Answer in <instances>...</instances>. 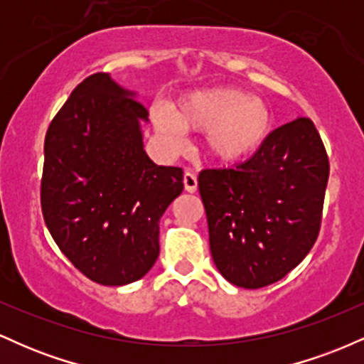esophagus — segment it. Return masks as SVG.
<instances>
[{
    "mask_svg": "<svg viewBox=\"0 0 364 364\" xmlns=\"http://www.w3.org/2000/svg\"><path fill=\"white\" fill-rule=\"evenodd\" d=\"M183 183H185V190L188 193H195L196 188H198V181H196V176L193 173H185V176H183Z\"/></svg>",
    "mask_w": 364,
    "mask_h": 364,
    "instance_id": "34e87169",
    "label": "esophagus"
}]
</instances>
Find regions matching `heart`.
I'll use <instances>...</instances> for the list:
<instances>
[{
    "mask_svg": "<svg viewBox=\"0 0 364 364\" xmlns=\"http://www.w3.org/2000/svg\"><path fill=\"white\" fill-rule=\"evenodd\" d=\"M152 127L169 147L181 145L183 132L203 133L207 156L219 164L248 161L270 139L274 111L262 95L228 85L186 92L173 107L154 106Z\"/></svg>",
    "mask_w": 364,
    "mask_h": 364,
    "instance_id": "obj_1",
    "label": "heart"
}]
</instances>
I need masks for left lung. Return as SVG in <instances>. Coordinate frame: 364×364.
<instances>
[{
  "label": "left lung",
  "instance_id": "1",
  "mask_svg": "<svg viewBox=\"0 0 364 364\" xmlns=\"http://www.w3.org/2000/svg\"><path fill=\"white\" fill-rule=\"evenodd\" d=\"M328 169L315 124L298 118L248 161L200 173L210 253L225 281L258 289L301 263L318 236Z\"/></svg>",
  "mask_w": 364,
  "mask_h": 364
}]
</instances>
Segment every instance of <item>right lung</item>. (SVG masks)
Wrapping results in <instances>:
<instances>
[{
  "mask_svg": "<svg viewBox=\"0 0 364 364\" xmlns=\"http://www.w3.org/2000/svg\"><path fill=\"white\" fill-rule=\"evenodd\" d=\"M136 92L95 73L72 92L44 140L41 205L53 240L90 281L124 286L159 257V220L183 191V169L144 150L149 111Z\"/></svg>",
  "mask_w": 364,
  "mask_h": 364,
  "instance_id": "obj_1",
  "label": "right lung"
}]
</instances>
